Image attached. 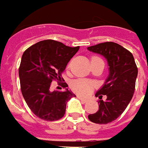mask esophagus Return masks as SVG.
I'll return each mask as SVG.
<instances>
[{"mask_svg":"<svg viewBox=\"0 0 148 148\" xmlns=\"http://www.w3.org/2000/svg\"><path fill=\"white\" fill-rule=\"evenodd\" d=\"M78 99H79V100H81L82 102H84V103H86V102L87 101V99H85V98H82L81 96H78Z\"/></svg>","mask_w":148,"mask_h":148,"instance_id":"1","label":"esophagus"}]
</instances>
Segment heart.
I'll list each match as a JSON object with an SVG mask.
<instances>
[{
	"label": "heart",
	"instance_id": "obj_1",
	"mask_svg": "<svg viewBox=\"0 0 148 148\" xmlns=\"http://www.w3.org/2000/svg\"><path fill=\"white\" fill-rule=\"evenodd\" d=\"M95 58H98V57H93L92 59H95ZM92 87V83L90 80L86 79H75L71 84V88L73 89V91L76 93H78L79 95H82V96L88 95L89 92H91Z\"/></svg>",
	"mask_w": 148,
	"mask_h": 148
}]
</instances>
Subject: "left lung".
Instances as JSON below:
<instances>
[{
  "instance_id": "1",
  "label": "left lung",
  "mask_w": 148,
  "mask_h": 148,
  "mask_svg": "<svg viewBox=\"0 0 148 148\" xmlns=\"http://www.w3.org/2000/svg\"><path fill=\"white\" fill-rule=\"evenodd\" d=\"M87 49L103 56L107 61L109 74L95 94L100 99L99 109L88 116L92 123L106 124L121 116L132 99L138 69L133 55L118 44L106 42ZM103 95L106 96L104 101L102 99Z\"/></svg>"
}]
</instances>
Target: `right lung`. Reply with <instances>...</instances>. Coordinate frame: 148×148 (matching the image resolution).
Returning a JSON list of instances; mask_svg holds the SVG:
<instances>
[{
    "instance_id": "right-lung-1",
    "label": "right lung",
    "mask_w": 148,
    "mask_h": 148,
    "mask_svg": "<svg viewBox=\"0 0 148 148\" xmlns=\"http://www.w3.org/2000/svg\"><path fill=\"white\" fill-rule=\"evenodd\" d=\"M79 46L69 47L55 40H44L28 48L21 57L18 69L22 95L31 110L46 121L61 119L68 101L75 97L72 91H51L53 79L62 81L61 74ZM65 83L63 87H67Z\"/></svg>"
}]
</instances>
